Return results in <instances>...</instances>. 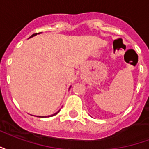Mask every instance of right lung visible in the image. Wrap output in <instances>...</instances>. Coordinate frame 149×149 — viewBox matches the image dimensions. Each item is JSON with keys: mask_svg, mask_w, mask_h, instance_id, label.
I'll return each instance as SVG.
<instances>
[{"mask_svg": "<svg viewBox=\"0 0 149 149\" xmlns=\"http://www.w3.org/2000/svg\"><path fill=\"white\" fill-rule=\"evenodd\" d=\"M37 33H34V34H33V35H32V36H31L30 37H34V36H35V35H37ZM30 37H29V38H30ZM59 112H60V110H59V111H58V112H56L55 114H53V115H51V116H55L56 114H57V113H58ZM39 117H45V116H39Z\"/></svg>", "mask_w": 149, "mask_h": 149, "instance_id": "right-lung-1", "label": "right lung"}]
</instances>
